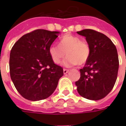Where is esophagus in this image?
Segmentation results:
<instances>
[{"instance_id":"esophagus-1","label":"esophagus","mask_w":126,"mask_h":126,"mask_svg":"<svg viewBox=\"0 0 126 126\" xmlns=\"http://www.w3.org/2000/svg\"><path fill=\"white\" fill-rule=\"evenodd\" d=\"M69 69H63V73H64V74H67V73L69 72Z\"/></svg>"}]
</instances>
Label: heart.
Returning <instances> with one entry per match:
<instances>
[{
    "mask_svg": "<svg viewBox=\"0 0 126 126\" xmlns=\"http://www.w3.org/2000/svg\"><path fill=\"white\" fill-rule=\"evenodd\" d=\"M90 51L88 42L71 34L63 36L59 46L52 44L49 47V55L55 64L61 63L65 55H67L64 61V65L67 67L85 64L90 57Z\"/></svg>",
    "mask_w": 126,
    "mask_h": 126,
    "instance_id": "obj_1",
    "label": "heart"
}]
</instances>
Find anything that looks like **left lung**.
I'll use <instances>...</instances> for the list:
<instances>
[{
    "label": "left lung",
    "instance_id": "obj_1",
    "mask_svg": "<svg viewBox=\"0 0 126 126\" xmlns=\"http://www.w3.org/2000/svg\"><path fill=\"white\" fill-rule=\"evenodd\" d=\"M77 33L86 37L91 51L88 61L80 69V78L75 82L77 91L88 99H101L112 90L117 79V49L111 40L101 32L84 29Z\"/></svg>",
    "mask_w": 126,
    "mask_h": 126
}]
</instances>
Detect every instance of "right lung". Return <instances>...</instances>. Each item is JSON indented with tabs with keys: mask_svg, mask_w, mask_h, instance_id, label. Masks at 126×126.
<instances>
[{
	"mask_svg": "<svg viewBox=\"0 0 126 126\" xmlns=\"http://www.w3.org/2000/svg\"><path fill=\"white\" fill-rule=\"evenodd\" d=\"M59 33L36 29L24 34L13 46L10 74L16 90L25 99H45L57 88L63 69L53 62L49 47Z\"/></svg>",
	"mask_w": 126,
	"mask_h": 126,
	"instance_id": "1",
	"label": "right lung"
}]
</instances>
